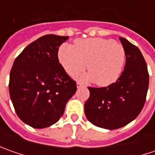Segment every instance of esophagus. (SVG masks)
I'll return each instance as SVG.
<instances>
[{
	"label": "esophagus",
	"mask_w": 155,
	"mask_h": 155,
	"mask_svg": "<svg viewBox=\"0 0 155 155\" xmlns=\"http://www.w3.org/2000/svg\"><path fill=\"white\" fill-rule=\"evenodd\" d=\"M77 87H78V88L79 89V88H82V87H84V84H82L81 83L78 82V83H77Z\"/></svg>",
	"instance_id": "obj_1"
}]
</instances>
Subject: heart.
I'll return each mask as SVG.
<instances>
[{"label":"heart","instance_id":"obj_1","mask_svg":"<svg viewBox=\"0 0 155 155\" xmlns=\"http://www.w3.org/2000/svg\"><path fill=\"white\" fill-rule=\"evenodd\" d=\"M58 60L70 75L85 68L89 72L82 80L95 82L99 86L115 83L122 74L126 62V52L121 44L111 39L91 38L78 39L74 45H62L58 49Z\"/></svg>","mask_w":155,"mask_h":155}]
</instances>
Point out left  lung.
Wrapping results in <instances>:
<instances>
[{"label":"left lung","instance_id":"obj_1","mask_svg":"<svg viewBox=\"0 0 155 155\" xmlns=\"http://www.w3.org/2000/svg\"><path fill=\"white\" fill-rule=\"evenodd\" d=\"M126 52L125 68L120 78L107 87H88L90 97L84 113L93 125L106 129L126 126L139 116L146 102L149 74L137 46L119 38Z\"/></svg>","mask_w":155,"mask_h":155}]
</instances>
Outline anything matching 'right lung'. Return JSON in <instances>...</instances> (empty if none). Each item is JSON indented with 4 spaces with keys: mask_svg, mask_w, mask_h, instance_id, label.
I'll use <instances>...</instances> for the list:
<instances>
[{
    "mask_svg": "<svg viewBox=\"0 0 155 155\" xmlns=\"http://www.w3.org/2000/svg\"><path fill=\"white\" fill-rule=\"evenodd\" d=\"M67 36L47 34L28 45L15 58L10 71L9 94L21 121L34 128L56 123L77 91L58 58Z\"/></svg>",
    "mask_w": 155,
    "mask_h": 155,
    "instance_id": "add662e5",
    "label": "right lung"
}]
</instances>
